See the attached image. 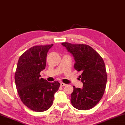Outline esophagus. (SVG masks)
I'll return each mask as SVG.
<instances>
[{"label":"esophagus","instance_id":"34e87169","mask_svg":"<svg viewBox=\"0 0 125 125\" xmlns=\"http://www.w3.org/2000/svg\"><path fill=\"white\" fill-rule=\"evenodd\" d=\"M66 85V84L63 83H61V86H65Z\"/></svg>","mask_w":125,"mask_h":125}]
</instances>
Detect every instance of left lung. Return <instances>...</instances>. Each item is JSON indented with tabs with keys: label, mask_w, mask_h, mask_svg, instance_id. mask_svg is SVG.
Here are the masks:
<instances>
[{
	"label": "left lung",
	"mask_w": 125,
	"mask_h": 125,
	"mask_svg": "<svg viewBox=\"0 0 125 125\" xmlns=\"http://www.w3.org/2000/svg\"><path fill=\"white\" fill-rule=\"evenodd\" d=\"M74 58V69L81 72L82 89L73 86L71 101L75 109L87 110L94 107L104 93L107 82V73L104 62L96 51L87 45L63 42Z\"/></svg>",
	"instance_id": "left-lung-1"
}]
</instances>
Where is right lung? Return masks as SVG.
I'll list each match as a JSON object with an SVG mask.
<instances>
[{"mask_svg":"<svg viewBox=\"0 0 125 125\" xmlns=\"http://www.w3.org/2000/svg\"><path fill=\"white\" fill-rule=\"evenodd\" d=\"M53 45L31 47L20 57L18 62L15 81L19 96L25 105L34 111L49 109L60 86L57 81L50 83L40 78V72L45 69L47 52Z\"/></svg>","mask_w":125,"mask_h":125,"instance_id":"add662e5","label":"right lung"}]
</instances>
